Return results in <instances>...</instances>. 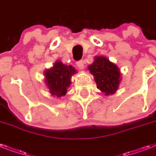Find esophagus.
<instances>
[{"label": "esophagus", "instance_id": "esophagus-1", "mask_svg": "<svg viewBox=\"0 0 156 156\" xmlns=\"http://www.w3.org/2000/svg\"><path fill=\"white\" fill-rule=\"evenodd\" d=\"M76 65H77V66H78V68L79 69H84V63H83V61H77Z\"/></svg>", "mask_w": 156, "mask_h": 156}]
</instances>
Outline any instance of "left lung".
Here are the masks:
<instances>
[{"label": "left lung", "instance_id": "obj_1", "mask_svg": "<svg viewBox=\"0 0 156 156\" xmlns=\"http://www.w3.org/2000/svg\"><path fill=\"white\" fill-rule=\"evenodd\" d=\"M88 69L94 76L98 89L105 95H112L117 90L121 79L120 69L105 56H95Z\"/></svg>", "mask_w": 156, "mask_h": 156}]
</instances>
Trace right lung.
Listing matches in <instances>:
<instances>
[{
    "mask_svg": "<svg viewBox=\"0 0 156 156\" xmlns=\"http://www.w3.org/2000/svg\"><path fill=\"white\" fill-rule=\"evenodd\" d=\"M77 73L75 68L56 61L52 68L44 71L45 83L49 92L57 98L64 96L71 84V77Z\"/></svg>",
    "mask_w": 156,
    "mask_h": 156,
    "instance_id": "obj_1",
    "label": "right lung"
}]
</instances>
